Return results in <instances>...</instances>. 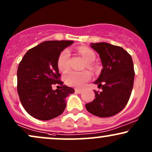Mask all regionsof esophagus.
I'll list each match as a JSON object with an SVG mask.
<instances>
[{
    "instance_id": "obj_1",
    "label": "esophagus",
    "mask_w": 152,
    "mask_h": 152,
    "mask_svg": "<svg viewBox=\"0 0 152 152\" xmlns=\"http://www.w3.org/2000/svg\"><path fill=\"white\" fill-rule=\"evenodd\" d=\"M75 92L77 93V94H81V93H82V90L79 88H76L75 89Z\"/></svg>"
}]
</instances>
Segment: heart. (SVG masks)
I'll use <instances>...</instances> for the list:
<instances>
[{"mask_svg":"<svg viewBox=\"0 0 152 152\" xmlns=\"http://www.w3.org/2000/svg\"><path fill=\"white\" fill-rule=\"evenodd\" d=\"M78 52L87 62V67L93 68V62L96 58V55L92 50L86 47H80ZM70 53L69 49L62 51L58 56L57 60L58 68L61 71H66L69 69V59ZM91 74L89 71H70L64 76V81L67 85L74 87H82L86 82L91 79Z\"/></svg>","mask_w":152,"mask_h":152,"instance_id":"b5f03b06","label":"heart"}]
</instances>
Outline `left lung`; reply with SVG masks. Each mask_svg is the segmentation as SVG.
<instances>
[{"instance_id": "8db88e82", "label": "left lung", "mask_w": 152, "mask_h": 152, "mask_svg": "<svg viewBox=\"0 0 152 152\" xmlns=\"http://www.w3.org/2000/svg\"><path fill=\"white\" fill-rule=\"evenodd\" d=\"M91 47L99 54L103 69L94 83L101 88L95 91L96 98L86 104L89 113L107 118L120 113L127 105L134 85L132 58L121 47L106 42L91 43Z\"/></svg>"}]
</instances>
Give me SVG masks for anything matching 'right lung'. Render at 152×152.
Returning <instances> with one entry per match:
<instances>
[{
    "label": "right lung",
    "instance_id": "add662e5",
    "mask_svg": "<svg viewBox=\"0 0 152 152\" xmlns=\"http://www.w3.org/2000/svg\"><path fill=\"white\" fill-rule=\"evenodd\" d=\"M74 41H45L29 49L19 64L18 93L29 115L40 120L56 118L65 110L66 98L74 89L63 85L57 60L61 52ZM61 86L53 90L52 84Z\"/></svg>",
    "mask_w": 152,
    "mask_h": 152
}]
</instances>
